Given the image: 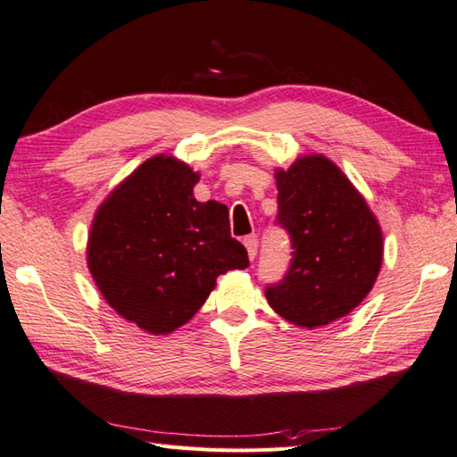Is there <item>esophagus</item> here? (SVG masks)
I'll return each instance as SVG.
<instances>
[{"mask_svg": "<svg viewBox=\"0 0 457 457\" xmlns=\"http://www.w3.org/2000/svg\"><path fill=\"white\" fill-rule=\"evenodd\" d=\"M245 246H246V253H248V258L250 260H254V256H256V250H258V237H254V235H250V237H246L245 240Z\"/></svg>", "mask_w": 457, "mask_h": 457, "instance_id": "1", "label": "esophagus"}]
</instances>
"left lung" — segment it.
<instances>
[{
	"mask_svg": "<svg viewBox=\"0 0 457 457\" xmlns=\"http://www.w3.org/2000/svg\"><path fill=\"white\" fill-rule=\"evenodd\" d=\"M278 225L290 232L294 256L270 307L297 328L318 329L365 300L383 266V230L349 177L321 154L274 170Z\"/></svg>",
	"mask_w": 457,
	"mask_h": 457,
	"instance_id": "8db88e82",
	"label": "left lung"
}]
</instances>
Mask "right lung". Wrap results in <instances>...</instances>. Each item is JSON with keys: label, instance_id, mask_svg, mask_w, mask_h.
Wrapping results in <instances>:
<instances>
[{"label": "right lung", "instance_id": "add662e5", "mask_svg": "<svg viewBox=\"0 0 457 457\" xmlns=\"http://www.w3.org/2000/svg\"><path fill=\"white\" fill-rule=\"evenodd\" d=\"M199 171L157 154L110 191L92 219L87 264L106 303L152 335L187 323L217 278L248 266L228 209L195 199Z\"/></svg>", "mask_w": 457, "mask_h": 457}]
</instances>
